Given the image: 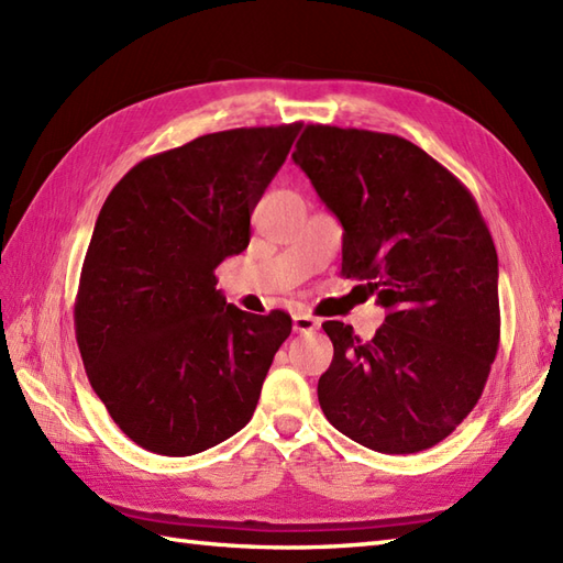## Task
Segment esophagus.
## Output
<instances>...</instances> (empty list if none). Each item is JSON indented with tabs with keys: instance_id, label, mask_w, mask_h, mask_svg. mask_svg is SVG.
Masks as SVG:
<instances>
[{
	"instance_id": "34e87169",
	"label": "esophagus",
	"mask_w": 563,
	"mask_h": 563,
	"mask_svg": "<svg viewBox=\"0 0 563 563\" xmlns=\"http://www.w3.org/2000/svg\"><path fill=\"white\" fill-rule=\"evenodd\" d=\"M317 329H319V319L309 317V314H302V312L292 317V331L295 333H312Z\"/></svg>"
}]
</instances>
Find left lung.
<instances>
[{
	"label": "left lung",
	"mask_w": 563,
	"mask_h": 563,
	"mask_svg": "<svg viewBox=\"0 0 563 563\" xmlns=\"http://www.w3.org/2000/svg\"><path fill=\"white\" fill-rule=\"evenodd\" d=\"M343 227L341 273L387 309L373 339L324 321L329 423L361 445H438L479 401L500 339L498 256L479 206L413 142L307 125L292 152Z\"/></svg>",
	"instance_id": "obj_1"
}]
</instances>
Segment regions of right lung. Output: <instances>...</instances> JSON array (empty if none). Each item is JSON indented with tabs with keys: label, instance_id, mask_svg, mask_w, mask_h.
<instances>
[{
	"label": "right lung",
	"instance_id": "obj_1",
	"mask_svg": "<svg viewBox=\"0 0 563 563\" xmlns=\"http://www.w3.org/2000/svg\"><path fill=\"white\" fill-rule=\"evenodd\" d=\"M300 128L196 137L135 164L106 198L75 329L93 391L140 448L188 457L254 416L292 319L227 305L214 268L249 246L251 212Z\"/></svg>",
	"mask_w": 563,
	"mask_h": 563
}]
</instances>
